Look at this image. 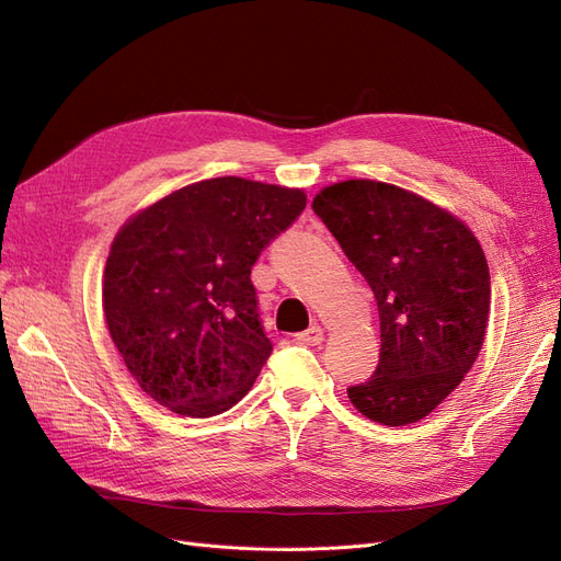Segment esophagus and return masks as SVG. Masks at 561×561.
Wrapping results in <instances>:
<instances>
[{
	"label": "esophagus",
	"mask_w": 561,
	"mask_h": 561,
	"mask_svg": "<svg viewBox=\"0 0 561 561\" xmlns=\"http://www.w3.org/2000/svg\"><path fill=\"white\" fill-rule=\"evenodd\" d=\"M322 330H320V325H311L307 332H301V334H297V342L299 344H307V346H318L320 342H322Z\"/></svg>",
	"instance_id": "1"
}]
</instances>
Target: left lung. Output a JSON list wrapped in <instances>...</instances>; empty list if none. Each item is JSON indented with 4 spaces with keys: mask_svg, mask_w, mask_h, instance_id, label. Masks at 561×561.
Masks as SVG:
<instances>
[{
    "mask_svg": "<svg viewBox=\"0 0 561 561\" xmlns=\"http://www.w3.org/2000/svg\"><path fill=\"white\" fill-rule=\"evenodd\" d=\"M311 208L379 309L377 371L348 398L383 426L416 423L463 381L484 344L491 287L482 245L445 208L377 180L330 184Z\"/></svg>",
    "mask_w": 561,
    "mask_h": 561,
    "instance_id": "8db88e82",
    "label": "left lung"
}]
</instances>
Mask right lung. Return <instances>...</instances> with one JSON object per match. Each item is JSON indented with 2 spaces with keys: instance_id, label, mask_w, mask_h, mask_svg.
<instances>
[{
  "instance_id": "add662e5",
  "label": "right lung",
  "mask_w": 561,
  "mask_h": 561,
  "mask_svg": "<svg viewBox=\"0 0 561 561\" xmlns=\"http://www.w3.org/2000/svg\"><path fill=\"white\" fill-rule=\"evenodd\" d=\"M307 194L213 178L163 196L118 229L105 264L112 342L145 393L194 419L239 402L274 351L250 280Z\"/></svg>"
}]
</instances>
